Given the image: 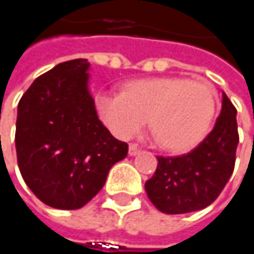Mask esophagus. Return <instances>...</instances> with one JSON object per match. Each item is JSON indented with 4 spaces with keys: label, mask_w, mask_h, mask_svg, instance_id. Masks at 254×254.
<instances>
[{
    "label": "esophagus",
    "mask_w": 254,
    "mask_h": 254,
    "mask_svg": "<svg viewBox=\"0 0 254 254\" xmlns=\"http://www.w3.org/2000/svg\"><path fill=\"white\" fill-rule=\"evenodd\" d=\"M139 151H141V148H139L136 144H130V145H129V154H130V156H136Z\"/></svg>",
    "instance_id": "esophagus-1"
}]
</instances>
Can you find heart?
Segmentation results:
<instances>
[{"label":"heart","mask_w":254,"mask_h":254,"mask_svg":"<svg viewBox=\"0 0 254 254\" xmlns=\"http://www.w3.org/2000/svg\"><path fill=\"white\" fill-rule=\"evenodd\" d=\"M97 112L104 125L121 139L138 133L148 119L157 145L185 153L198 145L216 116L215 89L201 80L178 76L133 79L122 94H100Z\"/></svg>","instance_id":"obj_1"}]
</instances>
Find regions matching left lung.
I'll return each instance as SVG.
<instances>
[{"mask_svg":"<svg viewBox=\"0 0 254 254\" xmlns=\"http://www.w3.org/2000/svg\"><path fill=\"white\" fill-rule=\"evenodd\" d=\"M237 145V110L222 91L221 115L210 133L187 154L157 157V169L145 182L150 201L168 215L207 207L232 175Z\"/></svg>","mask_w":254,"mask_h":254,"instance_id":"obj_1","label":"left lung"}]
</instances>
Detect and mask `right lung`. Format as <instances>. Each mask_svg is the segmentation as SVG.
Listing matches in <instances>:
<instances>
[{"mask_svg": "<svg viewBox=\"0 0 254 254\" xmlns=\"http://www.w3.org/2000/svg\"><path fill=\"white\" fill-rule=\"evenodd\" d=\"M88 72L86 59L60 63L36 77L17 106L20 174L30 191L54 209L85 206L127 154V142L98 119Z\"/></svg>", "mask_w": 254, "mask_h": 254, "instance_id": "right-lung-1", "label": "right lung"}]
</instances>
